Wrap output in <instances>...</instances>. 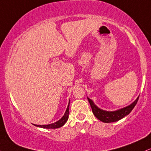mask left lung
Masks as SVG:
<instances>
[{"instance_id": "1", "label": "left lung", "mask_w": 151, "mask_h": 151, "mask_svg": "<svg viewBox=\"0 0 151 151\" xmlns=\"http://www.w3.org/2000/svg\"><path fill=\"white\" fill-rule=\"evenodd\" d=\"M138 98H139V96L131 104L128 106L119 109V110L114 111H107L102 110V109H99L94 104L92 100L90 99L88 97L87 99L89 102L91 109H92L93 115L97 118L99 120L104 123H111L116 122V121L120 120V119L125 117L126 116L129 115L135 107V106L136 105Z\"/></svg>"}]
</instances>
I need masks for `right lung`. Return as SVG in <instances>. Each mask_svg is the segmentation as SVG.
I'll list each match as a JSON object with an SVG mask.
<instances>
[{"label": "right lung", "instance_id": "1", "mask_svg": "<svg viewBox=\"0 0 151 151\" xmlns=\"http://www.w3.org/2000/svg\"><path fill=\"white\" fill-rule=\"evenodd\" d=\"M69 106H70V103H69L68 106H67V110H66L65 114H64L63 116L62 117V119H60V120L57 121V122L53 123V124H48V125H35V126H37V127L43 128V129H58V128L62 127V126L65 125V124L67 122V121L68 120L69 118Z\"/></svg>", "mask_w": 151, "mask_h": 151}]
</instances>
